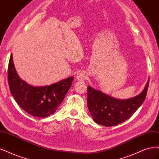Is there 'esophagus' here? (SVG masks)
I'll list each match as a JSON object with an SVG mask.
<instances>
[{
	"mask_svg": "<svg viewBox=\"0 0 159 159\" xmlns=\"http://www.w3.org/2000/svg\"><path fill=\"white\" fill-rule=\"evenodd\" d=\"M86 78V75L83 71H81V72H79L77 75H76V79L79 81H83L85 80Z\"/></svg>",
	"mask_w": 159,
	"mask_h": 159,
	"instance_id": "34e87169",
	"label": "esophagus"
}]
</instances>
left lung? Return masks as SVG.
Instances as JSON below:
<instances>
[{
    "instance_id": "left-lung-1",
    "label": "left lung",
    "mask_w": 159,
    "mask_h": 159,
    "mask_svg": "<svg viewBox=\"0 0 159 159\" xmlns=\"http://www.w3.org/2000/svg\"><path fill=\"white\" fill-rule=\"evenodd\" d=\"M149 80L142 93L132 98L117 100L88 86L87 104L94 121L102 125L114 126L125 121L144 102Z\"/></svg>"
}]
</instances>
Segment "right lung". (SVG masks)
I'll return each instance as SVG.
<instances>
[{
  "label": "right lung",
  "mask_w": 159,
  "mask_h": 159,
  "mask_svg": "<svg viewBox=\"0 0 159 159\" xmlns=\"http://www.w3.org/2000/svg\"><path fill=\"white\" fill-rule=\"evenodd\" d=\"M73 79L71 76L49 86L34 87L20 79L15 70L12 54L10 57L8 67L10 90L21 108L35 117H45L55 113L62 103Z\"/></svg>",
  "instance_id": "right-lung-1"
}]
</instances>
